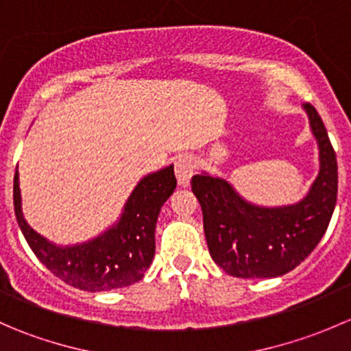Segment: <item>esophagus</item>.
Listing matches in <instances>:
<instances>
[{
    "label": "esophagus",
    "instance_id": "obj_1",
    "mask_svg": "<svg viewBox=\"0 0 351 351\" xmlns=\"http://www.w3.org/2000/svg\"><path fill=\"white\" fill-rule=\"evenodd\" d=\"M193 169H195V162L190 156H178L175 159V173L178 183L182 186H186L190 183V178L193 175Z\"/></svg>",
    "mask_w": 351,
    "mask_h": 351
}]
</instances>
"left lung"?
<instances>
[{
    "label": "left lung",
    "instance_id": "obj_1",
    "mask_svg": "<svg viewBox=\"0 0 351 351\" xmlns=\"http://www.w3.org/2000/svg\"><path fill=\"white\" fill-rule=\"evenodd\" d=\"M319 144L321 169L302 202L265 208L244 202L226 180L208 175L192 178L204 215L210 256L226 274L239 278H270L302 263L326 232L338 193L336 154L311 104H304Z\"/></svg>",
    "mask_w": 351,
    "mask_h": 351
}]
</instances>
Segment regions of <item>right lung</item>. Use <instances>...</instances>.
<instances>
[{"label": "right lung", "mask_w": 351, "mask_h": 351, "mask_svg": "<svg viewBox=\"0 0 351 351\" xmlns=\"http://www.w3.org/2000/svg\"><path fill=\"white\" fill-rule=\"evenodd\" d=\"M176 189L173 166L139 182L125 204L119 224L93 241L58 247L34 231L22 214L19 173L13 182V205L28 246L42 265L66 284L86 292H101L139 282L154 258V231L159 210Z\"/></svg>", "instance_id": "right-lung-1"}]
</instances>
